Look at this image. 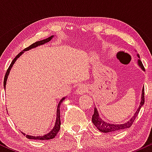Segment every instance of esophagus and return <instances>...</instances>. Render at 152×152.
Masks as SVG:
<instances>
[{"mask_svg":"<svg viewBox=\"0 0 152 152\" xmlns=\"http://www.w3.org/2000/svg\"><path fill=\"white\" fill-rule=\"evenodd\" d=\"M88 88H89V86H88V85H81V86L78 87L77 90H76V94H77L78 95H83V94L88 92Z\"/></svg>","mask_w":152,"mask_h":152,"instance_id":"esophagus-1","label":"esophagus"}]
</instances>
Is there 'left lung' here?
Returning a JSON list of instances; mask_svg holds the SVG:
<instances>
[{
    "mask_svg": "<svg viewBox=\"0 0 152 152\" xmlns=\"http://www.w3.org/2000/svg\"><path fill=\"white\" fill-rule=\"evenodd\" d=\"M137 56L139 59H138L137 63L138 66L142 69L143 71H145V69H144V66H143L142 61H140V57H139V54H137ZM144 87H143L142 91V97H141V102L140 104H139V108L137 110V111L135 112V114H134V116H132V118L129 120L128 121L125 122L124 124H111V123H108L104 121V119H102V118L99 116L98 110H97L96 108H94V113L92 116V122L95 126L101 132H103V133H109V132H118V131H121L122 129H125L129 128L132 125L134 120H135L136 117L137 116L138 114H139V111H140V109L142 108V106L144 105Z\"/></svg>",
    "mask_w": 152,
    "mask_h": 152,
    "instance_id": "left-lung-1",
    "label": "left lung"
}]
</instances>
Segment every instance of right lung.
<instances>
[{
	"instance_id": "1",
	"label": "right lung",
	"mask_w": 152,
	"mask_h": 152,
	"mask_svg": "<svg viewBox=\"0 0 152 152\" xmlns=\"http://www.w3.org/2000/svg\"><path fill=\"white\" fill-rule=\"evenodd\" d=\"M54 37V36H50V37L46 38V39L44 40H42V41H37V42L33 43L32 45H31L30 46L28 47V48H26L24 49L23 50H22L21 52H20L18 55L16 56L15 57V58L13 59V61H12L11 64H10V65L9 66V68H8V69L6 71V76H5V78H4V81H3V87H4V89H6V82H7V79H8V75L10 74V71L11 70L12 67H13V64H15V62L16 61V60L18 59L19 57L20 56L22 55L23 53H24L25 51H27V50H29L31 49H32V48H36V47L39 46H41V45H43L45 44V43L49 42L50 41H51V39ZM66 99V97H63V98L61 99V101L59 102V103L58 104V106H57V111H56V123H55V126H53V128L48 133H47L46 134H44V135H41V136H31V135H26L25 133H23V132H21V133L23 134L24 136H26V138H28V139H35V140H48V139H53L54 137L56 136V134H58V132H59V130H60V128H61V118H60V106H61V103H63V102L64 101V99Z\"/></svg>"
}]
</instances>
